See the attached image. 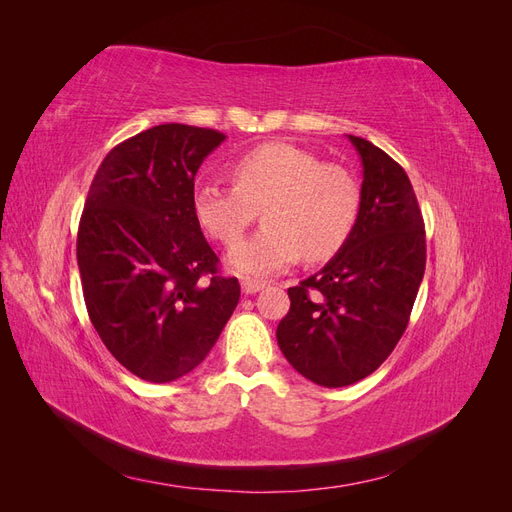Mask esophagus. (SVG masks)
Returning <instances> with one entry per match:
<instances>
[{
  "label": "esophagus",
  "instance_id": "34e87169",
  "mask_svg": "<svg viewBox=\"0 0 512 512\" xmlns=\"http://www.w3.org/2000/svg\"><path fill=\"white\" fill-rule=\"evenodd\" d=\"M265 286H267L265 282L250 280V277H243V280H241V288H243V292H245V294H254V292H258V290L265 288Z\"/></svg>",
  "mask_w": 512,
  "mask_h": 512
}]
</instances>
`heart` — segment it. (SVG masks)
Instances as JSON below:
<instances>
[{"label": "heart", "mask_w": 512, "mask_h": 512, "mask_svg": "<svg viewBox=\"0 0 512 512\" xmlns=\"http://www.w3.org/2000/svg\"><path fill=\"white\" fill-rule=\"evenodd\" d=\"M235 185L203 181L194 188L196 220L224 245L266 209L268 226L232 247L228 267L245 275H271L303 254L329 260L342 250L359 220L361 188L346 168L324 164L290 143H267L230 166Z\"/></svg>", "instance_id": "1"}]
</instances>
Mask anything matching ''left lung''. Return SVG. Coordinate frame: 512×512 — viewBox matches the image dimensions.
<instances>
[{"instance_id":"obj_1","label":"left lung","mask_w":512,"mask_h":512,"mask_svg":"<svg viewBox=\"0 0 512 512\" xmlns=\"http://www.w3.org/2000/svg\"><path fill=\"white\" fill-rule=\"evenodd\" d=\"M363 164L361 211L327 265L288 288L277 344L301 376L327 389L376 371L404 335L425 273V224L412 183L391 156L350 136Z\"/></svg>"}]
</instances>
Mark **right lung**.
<instances>
[{"label": "right lung", "mask_w": 512, "mask_h": 512, "mask_svg": "<svg viewBox=\"0 0 512 512\" xmlns=\"http://www.w3.org/2000/svg\"><path fill=\"white\" fill-rule=\"evenodd\" d=\"M226 134L162 123L108 151L76 237L87 314L115 359L147 382L205 361L241 297L196 220L194 177Z\"/></svg>", "instance_id": "add662e5"}]
</instances>
